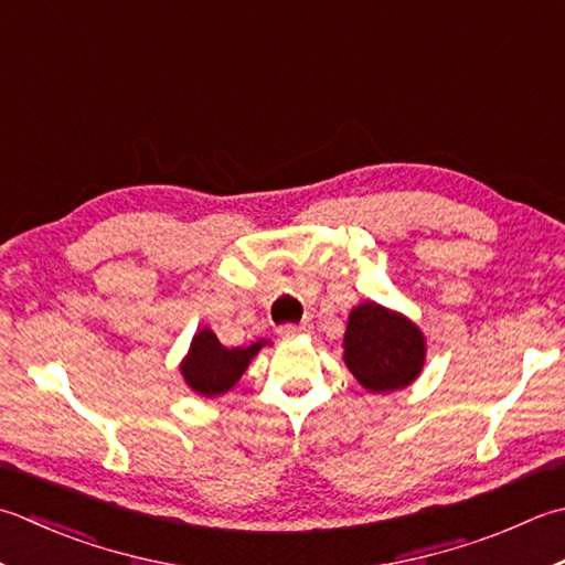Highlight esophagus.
<instances>
[{
    "mask_svg": "<svg viewBox=\"0 0 565 565\" xmlns=\"http://www.w3.org/2000/svg\"><path fill=\"white\" fill-rule=\"evenodd\" d=\"M311 330H313L311 323H298V326L289 323V326H281L279 330H276V333H279L281 338H296V335H308Z\"/></svg>",
    "mask_w": 565,
    "mask_h": 565,
    "instance_id": "esophagus-1",
    "label": "esophagus"
}]
</instances>
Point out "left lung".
Listing matches in <instances>:
<instances>
[{
	"label": "left lung",
	"mask_w": 565,
	"mask_h": 565,
	"mask_svg": "<svg viewBox=\"0 0 565 565\" xmlns=\"http://www.w3.org/2000/svg\"><path fill=\"white\" fill-rule=\"evenodd\" d=\"M342 348L348 370L374 394L404 390L422 374L426 360L418 326L374 301L352 308Z\"/></svg>",
	"instance_id": "obj_1"
}]
</instances>
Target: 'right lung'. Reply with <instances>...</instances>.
<instances>
[{"mask_svg":"<svg viewBox=\"0 0 565 565\" xmlns=\"http://www.w3.org/2000/svg\"><path fill=\"white\" fill-rule=\"evenodd\" d=\"M267 345V340L252 342L249 348H225L210 328L195 333L191 350L181 362L185 384L201 396H220L230 392L245 374L252 358Z\"/></svg>","mask_w":565,"mask_h":565,"instance_id":"add662e5","label":"right lung"}]
</instances>
